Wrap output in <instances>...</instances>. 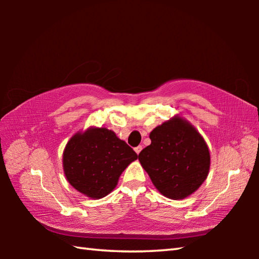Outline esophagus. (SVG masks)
<instances>
[{
	"mask_svg": "<svg viewBox=\"0 0 259 259\" xmlns=\"http://www.w3.org/2000/svg\"><path fill=\"white\" fill-rule=\"evenodd\" d=\"M143 150V147L142 146H137V147H135V152L136 153H137V154H139V153H140V151H142Z\"/></svg>",
	"mask_w": 259,
	"mask_h": 259,
	"instance_id": "esophagus-1",
	"label": "esophagus"
}]
</instances>
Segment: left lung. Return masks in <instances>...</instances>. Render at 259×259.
<instances>
[{
	"label": "left lung",
	"instance_id": "1",
	"mask_svg": "<svg viewBox=\"0 0 259 259\" xmlns=\"http://www.w3.org/2000/svg\"><path fill=\"white\" fill-rule=\"evenodd\" d=\"M151 145L138 160L153 185L172 200L190 196L202 185L210 168V153L202 136L190 122L174 116L150 134Z\"/></svg>",
	"mask_w": 259,
	"mask_h": 259
}]
</instances>
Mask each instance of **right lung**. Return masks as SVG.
Returning <instances> with one entry per match:
<instances>
[{
    "label": "right lung",
    "mask_w": 259,
    "mask_h": 259,
    "mask_svg": "<svg viewBox=\"0 0 259 259\" xmlns=\"http://www.w3.org/2000/svg\"><path fill=\"white\" fill-rule=\"evenodd\" d=\"M138 155L124 140L106 128H91L68 140L63 168L68 183L91 199L109 194L119 177Z\"/></svg>",
    "instance_id": "obj_1"
}]
</instances>
